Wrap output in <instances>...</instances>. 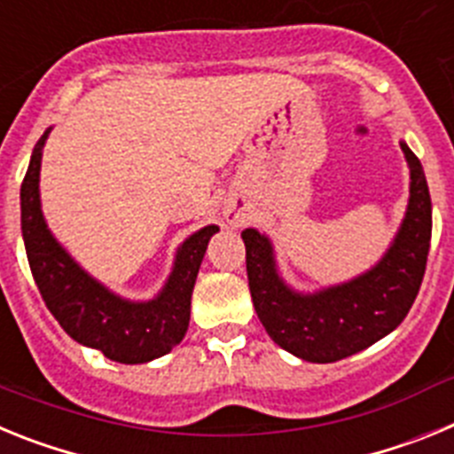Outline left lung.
<instances>
[{
    "instance_id": "8db88e82",
    "label": "left lung",
    "mask_w": 454,
    "mask_h": 454,
    "mask_svg": "<svg viewBox=\"0 0 454 454\" xmlns=\"http://www.w3.org/2000/svg\"><path fill=\"white\" fill-rule=\"evenodd\" d=\"M409 168V207L398 239L371 272L316 295L288 291L275 272L272 247L256 230L243 231L252 302L270 339L304 362L332 364L387 336L419 295L432 239L430 188L419 156L400 143Z\"/></svg>"
}]
</instances>
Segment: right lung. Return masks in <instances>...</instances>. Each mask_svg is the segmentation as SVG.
<instances>
[{"mask_svg":"<svg viewBox=\"0 0 454 454\" xmlns=\"http://www.w3.org/2000/svg\"><path fill=\"white\" fill-rule=\"evenodd\" d=\"M40 138L20 188L22 236L38 291L63 330L88 348L120 364H145L177 346L191 320V293L208 239L218 231L208 224L182 246L170 279L156 300L143 304L115 298L86 275L47 230L38 198Z\"/></svg>","mask_w":454,"mask_h":454,"instance_id":"add662e5","label":"right lung"}]
</instances>
